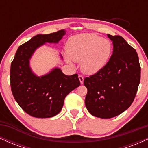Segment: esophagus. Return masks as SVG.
<instances>
[{"instance_id": "34e87169", "label": "esophagus", "mask_w": 148, "mask_h": 148, "mask_svg": "<svg viewBox=\"0 0 148 148\" xmlns=\"http://www.w3.org/2000/svg\"><path fill=\"white\" fill-rule=\"evenodd\" d=\"M79 79L80 82H81V84H84V76H81V75H80V76H79Z\"/></svg>"}]
</instances>
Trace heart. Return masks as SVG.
Wrapping results in <instances>:
<instances>
[{
    "instance_id": "obj_1",
    "label": "heart",
    "mask_w": 148,
    "mask_h": 148,
    "mask_svg": "<svg viewBox=\"0 0 148 148\" xmlns=\"http://www.w3.org/2000/svg\"><path fill=\"white\" fill-rule=\"evenodd\" d=\"M66 51L69 63L72 60H81V68L84 73L93 74L107 64L112 52L111 42L93 33L74 35L69 39Z\"/></svg>"
}]
</instances>
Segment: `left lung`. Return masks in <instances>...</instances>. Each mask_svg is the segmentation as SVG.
Instances as JSON below:
<instances>
[{
  "label": "left lung",
  "instance_id": "left-lung-1",
  "mask_svg": "<svg viewBox=\"0 0 148 148\" xmlns=\"http://www.w3.org/2000/svg\"><path fill=\"white\" fill-rule=\"evenodd\" d=\"M113 54L101 70L84 79L85 104L91 115L111 118L126 111L136 97L140 79L136 51L120 35L108 34Z\"/></svg>",
  "mask_w": 148,
  "mask_h": 148
}]
</instances>
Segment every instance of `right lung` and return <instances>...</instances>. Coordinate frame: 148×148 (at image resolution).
I'll use <instances>...</instances> for the list:
<instances>
[{"label": "right lung", "instance_id": "right-lung-1", "mask_svg": "<svg viewBox=\"0 0 148 148\" xmlns=\"http://www.w3.org/2000/svg\"><path fill=\"white\" fill-rule=\"evenodd\" d=\"M65 35L60 30L35 35L20 46L10 68V85L15 100L25 113L38 118H47L60 113L65 97L80 86L78 74L67 76L60 68L37 76L30 67L35 51L45 43H58ZM62 57V56H61Z\"/></svg>", "mask_w": 148, "mask_h": 148}]
</instances>
